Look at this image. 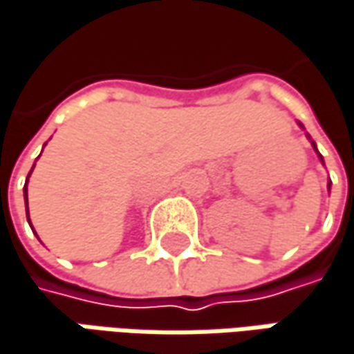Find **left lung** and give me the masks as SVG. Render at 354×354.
Returning <instances> with one entry per match:
<instances>
[{
    "label": "left lung",
    "mask_w": 354,
    "mask_h": 354,
    "mask_svg": "<svg viewBox=\"0 0 354 354\" xmlns=\"http://www.w3.org/2000/svg\"><path fill=\"white\" fill-rule=\"evenodd\" d=\"M299 126H301L302 130H304V126H302L301 122H299ZM306 138H308V140H310V144H313V148H315V152H317V156H319V160H321V162H322V166H324V160H322L321 152H319V148H317V144H315V142H313V138H310V136H308V134H306ZM326 188H328V190H330V180H328V184H326Z\"/></svg>",
    "instance_id": "1"
}]
</instances>
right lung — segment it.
Segmentation results:
<instances>
[{
    "mask_svg": "<svg viewBox=\"0 0 354 354\" xmlns=\"http://www.w3.org/2000/svg\"><path fill=\"white\" fill-rule=\"evenodd\" d=\"M35 166V164H33ZM32 172H33V168L30 170V174H28V180H30V176H32ZM28 180H26V186H24V200H26V212H28V222H32L30 220V208H28Z\"/></svg>",
    "mask_w": 354,
    "mask_h": 354,
    "instance_id": "add662e5",
    "label": "right lung"
}]
</instances>
